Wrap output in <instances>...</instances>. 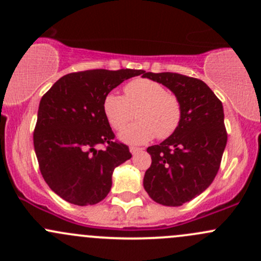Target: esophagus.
<instances>
[{"label": "esophagus", "mask_w": 261, "mask_h": 261, "mask_svg": "<svg viewBox=\"0 0 261 261\" xmlns=\"http://www.w3.org/2000/svg\"><path fill=\"white\" fill-rule=\"evenodd\" d=\"M143 147H136V146H131L130 147V151H131V154L133 155H135V154H138V152H140V151H143Z\"/></svg>", "instance_id": "obj_1"}]
</instances>
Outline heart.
<instances>
[{
    "mask_svg": "<svg viewBox=\"0 0 261 261\" xmlns=\"http://www.w3.org/2000/svg\"><path fill=\"white\" fill-rule=\"evenodd\" d=\"M106 120L114 130H122L134 117L136 121L120 134L128 144H144L158 136L167 139L177 131L181 120V105L175 94L151 80L131 81L123 88V97L111 92L102 103Z\"/></svg>",
    "mask_w": 261,
    "mask_h": 261,
    "instance_id": "1",
    "label": "heart"
}]
</instances>
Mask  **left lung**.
Segmentation results:
<instances>
[{
    "label": "left lung",
    "mask_w": 261,
    "mask_h": 261,
    "mask_svg": "<svg viewBox=\"0 0 261 261\" xmlns=\"http://www.w3.org/2000/svg\"><path fill=\"white\" fill-rule=\"evenodd\" d=\"M169 88L181 105L177 131L147 147L151 165L144 188L163 206H181L206 191L220 169L227 133L223 107L204 82L178 73L140 72Z\"/></svg>",
    "instance_id": "left-lung-1"
}]
</instances>
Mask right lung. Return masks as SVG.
I'll return each instance as SVG.
<instances>
[{"mask_svg": "<svg viewBox=\"0 0 261 261\" xmlns=\"http://www.w3.org/2000/svg\"><path fill=\"white\" fill-rule=\"evenodd\" d=\"M139 74L134 69L69 73L41 98L34 147L44 180L64 201L77 206L101 202L115 168L131 158L128 147L114 140L102 103L118 84ZM99 143L107 149H97Z\"/></svg>", "mask_w": 261, "mask_h": 261, "instance_id": "1", "label": "right lung"}]
</instances>
